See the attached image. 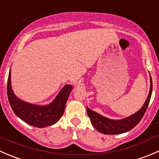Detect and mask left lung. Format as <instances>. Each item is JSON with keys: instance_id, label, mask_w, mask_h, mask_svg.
Masks as SVG:
<instances>
[{"instance_id": "1", "label": "left lung", "mask_w": 159, "mask_h": 159, "mask_svg": "<svg viewBox=\"0 0 159 159\" xmlns=\"http://www.w3.org/2000/svg\"><path fill=\"white\" fill-rule=\"evenodd\" d=\"M150 91L143 107L134 115L121 120H111L102 116L87 107V113L94 128L105 134H118L129 131L135 127L146 111L152 92V80L150 77Z\"/></svg>"}]
</instances>
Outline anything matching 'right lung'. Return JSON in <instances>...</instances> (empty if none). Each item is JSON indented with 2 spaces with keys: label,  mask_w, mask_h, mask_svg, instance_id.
<instances>
[{
  "label": "right lung",
  "mask_w": 159,
  "mask_h": 159,
  "mask_svg": "<svg viewBox=\"0 0 159 159\" xmlns=\"http://www.w3.org/2000/svg\"><path fill=\"white\" fill-rule=\"evenodd\" d=\"M72 86L65 85L59 92L54 102L48 105L40 106L23 102L16 97L11 84V70L7 79V98L11 108L16 115L28 125L38 128L55 124L63 115L68 98Z\"/></svg>",
  "instance_id": "right-lung-1"
}]
</instances>
